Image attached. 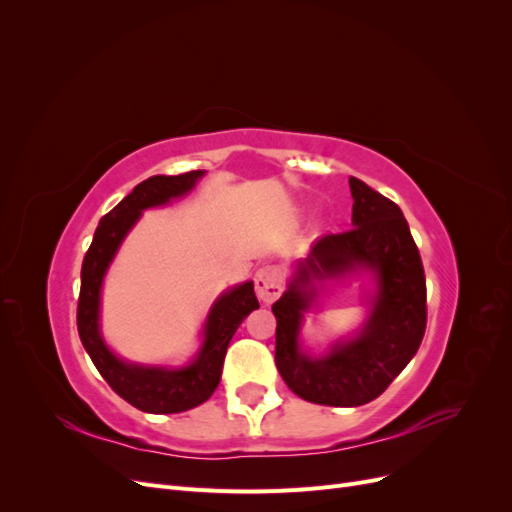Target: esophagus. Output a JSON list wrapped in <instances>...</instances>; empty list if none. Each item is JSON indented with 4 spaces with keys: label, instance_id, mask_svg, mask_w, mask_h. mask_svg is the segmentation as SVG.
Listing matches in <instances>:
<instances>
[{
    "label": "esophagus",
    "instance_id": "1",
    "mask_svg": "<svg viewBox=\"0 0 512 512\" xmlns=\"http://www.w3.org/2000/svg\"><path fill=\"white\" fill-rule=\"evenodd\" d=\"M282 290H284V277L277 267L267 265L256 273V294L260 297V301L273 303L277 297H280Z\"/></svg>",
    "mask_w": 512,
    "mask_h": 512
}]
</instances>
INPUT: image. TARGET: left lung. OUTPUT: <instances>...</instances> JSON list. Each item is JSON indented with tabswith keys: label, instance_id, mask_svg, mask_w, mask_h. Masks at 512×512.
I'll use <instances>...</instances> for the list:
<instances>
[{
	"label": "left lung",
	"instance_id": "left-lung-1",
	"mask_svg": "<svg viewBox=\"0 0 512 512\" xmlns=\"http://www.w3.org/2000/svg\"><path fill=\"white\" fill-rule=\"evenodd\" d=\"M350 192L352 228L320 237L273 303L277 371L294 395L337 408L369 404L389 389L421 346L427 327L425 271L404 213L356 177H350ZM356 268L377 273L370 322L352 343L322 360H307L298 350V331L313 296L308 282Z\"/></svg>",
	"mask_w": 512,
	"mask_h": 512
}]
</instances>
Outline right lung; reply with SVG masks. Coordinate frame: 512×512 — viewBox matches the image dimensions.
<instances>
[{
	"label": "right lung",
	"instance_id": "right-lung-1",
	"mask_svg": "<svg viewBox=\"0 0 512 512\" xmlns=\"http://www.w3.org/2000/svg\"><path fill=\"white\" fill-rule=\"evenodd\" d=\"M200 177H203V170H190V173L170 177L156 175L138 183L115 209L108 211L100 220L94 241H91L83 258L79 309H76V327H79L81 342L108 386L134 408L151 414H175L207 401L220 384L224 356L232 335L245 316L258 309L252 282H245L222 294L209 312L200 354L194 363L181 369L128 365L119 361L102 342L98 331L100 286L119 243L128 235L134 222L141 218L143 209L158 207L168 203L170 198L183 196L194 188L196 179Z\"/></svg>",
	"mask_w": 512,
	"mask_h": 512
}]
</instances>
